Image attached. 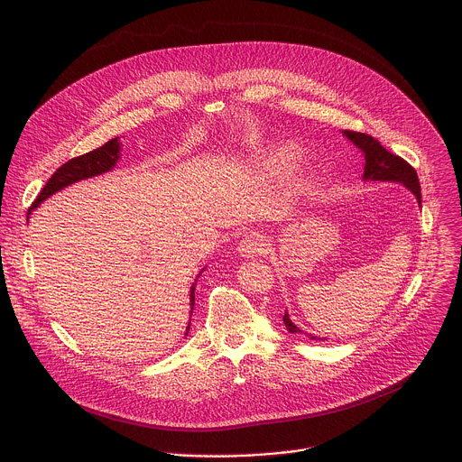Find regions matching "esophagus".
<instances>
[{"label": "esophagus", "instance_id": "esophagus-1", "mask_svg": "<svg viewBox=\"0 0 462 462\" xmlns=\"http://www.w3.org/2000/svg\"><path fill=\"white\" fill-rule=\"evenodd\" d=\"M236 251H238V254L242 258L262 256V254H264V251H266L263 236H260V235H247L245 238L240 240Z\"/></svg>", "mask_w": 462, "mask_h": 462}]
</instances>
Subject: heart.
<instances>
[{
  "mask_svg": "<svg viewBox=\"0 0 462 462\" xmlns=\"http://www.w3.org/2000/svg\"><path fill=\"white\" fill-rule=\"evenodd\" d=\"M304 151L291 142H275L263 147L253 156V167L263 174L264 178H281L297 169L302 162ZM317 172L304 171L293 180V189L297 192H308L317 185Z\"/></svg>",
  "mask_w": 462,
  "mask_h": 462,
  "instance_id": "1",
  "label": "heart"
}]
</instances>
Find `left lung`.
Segmentation results:
<instances>
[{
  "label": "left lung",
  "instance_id": "obj_1",
  "mask_svg": "<svg viewBox=\"0 0 462 462\" xmlns=\"http://www.w3.org/2000/svg\"><path fill=\"white\" fill-rule=\"evenodd\" d=\"M343 136H346L365 156V172H363V181H384V183H398L402 187H405L407 190H411V194L416 198L420 208H421V192H420V181H418V174L416 171L400 156L392 154L388 149H384L381 145L379 140H375L370 134L356 132H341ZM282 322L286 326V329L291 334L295 332H304L300 328H297L288 311L282 317ZM306 334V332H304ZM310 339L315 341H324L326 337H317L313 334H308Z\"/></svg>",
  "mask_w": 462,
  "mask_h": 462
}]
</instances>
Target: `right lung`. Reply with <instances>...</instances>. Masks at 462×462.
I'll list each match as a JSON object with an SVG mask.
<instances>
[{
	"label": "right lung",
	"instance_id": "1",
	"mask_svg": "<svg viewBox=\"0 0 462 462\" xmlns=\"http://www.w3.org/2000/svg\"><path fill=\"white\" fill-rule=\"evenodd\" d=\"M121 140L119 136L117 138H112L108 140L105 145L83 154V156H78V158H72L69 160L67 163H64L60 169H57V172L48 180V183L44 185V189L41 190L39 198L35 199V202L30 206L28 209V218L32 215V211L35 208H39L41 202H44L46 199L51 198L53 194L64 190L69 185L72 183H78V181H83V180H88V178H94V176H101L105 172H110L119 158H121ZM204 272V268L198 273L200 275ZM198 277H196V282L190 286V315H192V310H194V304H196V284H198ZM190 330V322H189V328L187 332L189 334Z\"/></svg>",
	"mask_w": 462,
	"mask_h": 462
}]
</instances>
